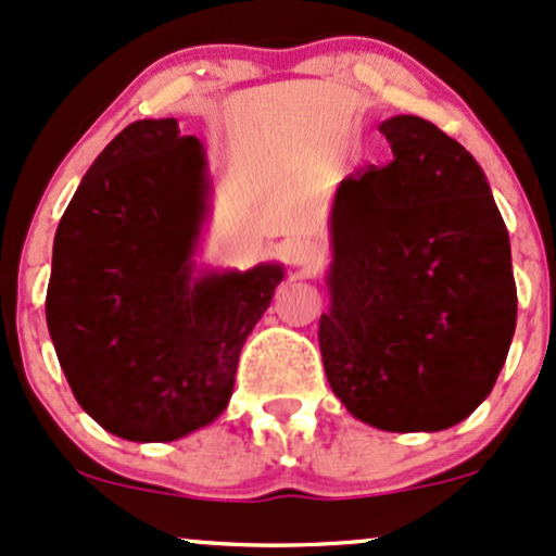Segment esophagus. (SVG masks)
<instances>
[{
  "mask_svg": "<svg viewBox=\"0 0 556 556\" xmlns=\"http://www.w3.org/2000/svg\"><path fill=\"white\" fill-rule=\"evenodd\" d=\"M286 257L291 260V265L315 267L320 262V247L309 239H294L286 244Z\"/></svg>",
  "mask_w": 556,
  "mask_h": 556,
  "instance_id": "34e87169",
  "label": "esophagus"
}]
</instances>
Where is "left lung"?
Listing matches in <instances>:
<instances>
[{"instance_id": "left-lung-1", "label": "left lung", "mask_w": 556, "mask_h": 556, "mask_svg": "<svg viewBox=\"0 0 556 556\" xmlns=\"http://www.w3.org/2000/svg\"><path fill=\"white\" fill-rule=\"evenodd\" d=\"M389 165L341 180L330 210L320 352L357 420L457 426L494 389L517 320L509 233L483 170L415 115L380 123Z\"/></svg>"}]
</instances>
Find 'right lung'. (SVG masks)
<instances>
[{
    "label": "right lung",
    "instance_id": "add662e5",
    "mask_svg": "<svg viewBox=\"0 0 556 556\" xmlns=\"http://www.w3.org/2000/svg\"><path fill=\"white\" fill-rule=\"evenodd\" d=\"M207 197L202 141L176 117L136 121L93 160L54 233L49 336L73 396L121 439L176 441L215 420L283 280L280 265L197 273Z\"/></svg>",
    "mask_w": 556,
    "mask_h": 556
}]
</instances>
